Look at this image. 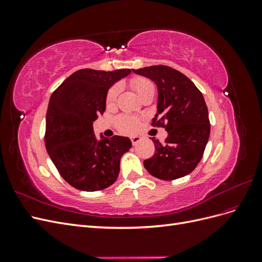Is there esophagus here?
<instances>
[{
    "label": "esophagus",
    "instance_id": "34e87169",
    "mask_svg": "<svg viewBox=\"0 0 262 262\" xmlns=\"http://www.w3.org/2000/svg\"><path fill=\"white\" fill-rule=\"evenodd\" d=\"M140 141H141V138H140V137H132V138H131V142H132L133 145H137Z\"/></svg>",
    "mask_w": 262,
    "mask_h": 262
}]
</instances>
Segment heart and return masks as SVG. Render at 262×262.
<instances>
[{
	"instance_id": "heart-1",
	"label": "heart",
	"mask_w": 262,
	"mask_h": 262,
	"mask_svg": "<svg viewBox=\"0 0 262 262\" xmlns=\"http://www.w3.org/2000/svg\"><path fill=\"white\" fill-rule=\"evenodd\" d=\"M131 85L139 96L142 98L149 90H153L154 86L146 78L143 77H136L131 81ZM118 96V87L114 86L109 90L106 96V104L107 106H112L115 104L116 98ZM117 126L123 133H134L137 132L140 126V120L137 117L133 116H120L117 119Z\"/></svg>"
}]
</instances>
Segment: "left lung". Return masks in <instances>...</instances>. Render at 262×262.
I'll use <instances>...</instances> for the list:
<instances>
[{"instance_id":"8db88e82","label":"left lung","mask_w":262,"mask_h":262,"mask_svg":"<svg viewBox=\"0 0 262 262\" xmlns=\"http://www.w3.org/2000/svg\"><path fill=\"white\" fill-rule=\"evenodd\" d=\"M148 77L158 90L152 125L168 132L165 144L152 138L154 155L143 162L150 175L162 180L187 176L199 164L210 137L208 107L202 93L179 71L166 66L133 70Z\"/></svg>"}]
</instances>
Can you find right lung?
<instances>
[{"mask_svg": "<svg viewBox=\"0 0 262 262\" xmlns=\"http://www.w3.org/2000/svg\"><path fill=\"white\" fill-rule=\"evenodd\" d=\"M131 73L78 70L51 95L46 116L45 144L52 163L69 185L82 191L112 186L120 171L122 155L131 148L129 138L95 136L93 122L106 110L110 87Z\"/></svg>", "mask_w": 262, "mask_h": 262, "instance_id": "add662e5", "label": "right lung"}]
</instances>
